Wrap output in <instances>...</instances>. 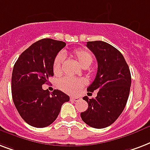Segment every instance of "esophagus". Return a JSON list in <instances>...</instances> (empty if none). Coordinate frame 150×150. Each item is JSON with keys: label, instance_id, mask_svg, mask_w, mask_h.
I'll use <instances>...</instances> for the list:
<instances>
[{"label": "esophagus", "instance_id": "34e87169", "mask_svg": "<svg viewBox=\"0 0 150 150\" xmlns=\"http://www.w3.org/2000/svg\"><path fill=\"white\" fill-rule=\"evenodd\" d=\"M80 98H79V97H71L70 100H71V101H78V100H79Z\"/></svg>", "mask_w": 150, "mask_h": 150}]
</instances>
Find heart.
Returning <instances> with one entry per match:
<instances>
[{"instance_id": "heart-1", "label": "heart", "mask_w": 150, "mask_h": 150, "mask_svg": "<svg viewBox=\"0 0 150 150\" xmlns=\"http://www.w3.org/2000/svg\"><path fill=\"white\" fill-rule=\"evenodd\" d=\"M73 54L76 57L80 65L83 67H89L93 61V55L86 49H76L74 50ZM65 60V55L60 52L56 56L52 63V71L55 75H60L62 72L63 64ZM86 84L85 79L64 77L60 79L57 83L58 87L64 92L67 93H76Z\"/></svg>"}]
</instances>
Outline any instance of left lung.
Instances as JSON below:
<instances>
[{
	"instance_id": "1",
	"label": "left lung",
	"mask_w": 150,
	"mask_h": 150,
	"mask_svg": "<svg viewBox=\"0 0 150 150\" xmlns=\"http://www.w3.org/2000/svg\"><path fill=\"white\" fill-rule=\"evenodd\" d=\"M86 46L98 61V71L88 92L98 90L95 98L87 96V110L80 116L93 128H105L112 124L125 108L130 93L131 76L124 57L112 45L102 41L87 42Z\"/></svg>"
}]
</instances>
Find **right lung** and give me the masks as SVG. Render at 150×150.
<instances>
[{
    "label": "right lung",
    "instance_id": "add662e5",
    "mask_svg": "<svg viewBox=\"0 0 150 150\" xmlns=\"http://www.w3.org/2000/svg\"><path fill=\"white\" fill-rule=\"evenodd\" d=\"M66 45L62 41L45 38L34 42L19 56L11 75V95L23 120L34 127H45L56 120L69 96L59 90L42 89L53 76L52 63Z\"/></svg>",
    "mask_w": 150,
    "mask_h": 150
}]
</instances>
